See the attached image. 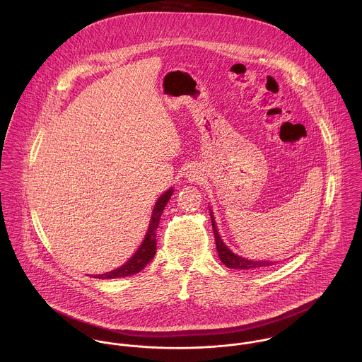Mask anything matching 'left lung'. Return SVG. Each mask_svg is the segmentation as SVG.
I'll return each mask as SVG.
<instances>
[{
	"instance_id": "left-lung-1",
	"label": "left lung",
	"mask_w": 362,
	"mask_h": 362,
	"mask_svg": "<svg viewBox=\"0 0 362 362\" xmlns=\"http://www.w3.org/2000/svg\"><path fill=\"white\" fill-rule=\"evenodd\" d=\"M210 217H211V226H213V233H214V241H216V250L218 254L220 260L231 269H243V270H250V269H259V267H267L272 266L276 262H270V260H250V259L241 258L238 255H235L234 252H231L227 245L223 243L221 237L218 235V231L216 228V223H214V217L213 213L210 211Z\"/></svg>"
}]
</instances>
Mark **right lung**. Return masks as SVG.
<instances>
[{
	"mask_svg": "<svg viewBox=\"0 0 362 362\" xmlns=\"http://www.w3.org/2000/svg\"><path fill=\"white\" fill-rule=\"evenodd\" d=\"M173 192H174V189L170 188L167 192H164L157 199L153 213H152L151 224H149L148 233L145 235V240L141 244V247L138 248V251L134 254V257H131L127 263H124L121 267H118L115 270H111V272L104 273V274H98L96 276L98 279H117V277H127V276L136 274L153 259L156 254V230L158 227L161 213L167 205V202L170 201Z\"/></svg>",
	"mask_w": 362,
	"mask_h": 362,
	"instance_id": "right-lung-1",
	"label": "right lung"
}]
</instances>
